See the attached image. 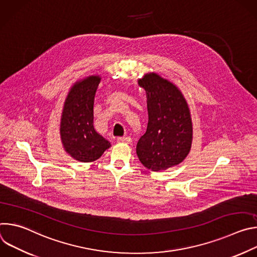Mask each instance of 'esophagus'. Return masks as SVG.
Wrapping results in <instances>:
<instances>
[{"mask_svg":"<svg viewBox=\"0 0 257 257\" xmlns=\"http://www.w3.org/2000/svg\"><path fill=\"white\" fill-rule=\"evenodd\" d=\"M118 142H122V143H130L132 141V139L128 136H124V137H118L117 138Z\"/></svg>","mask_w":257,"mask_h":257,"instance_id":"34e87169","label":"esophagus"}]
</instances>
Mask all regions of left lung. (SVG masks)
<instances>
[{
    "mask_svg": "<svg viewBox=\"0 0 257 257\" xmlns=\"http://www.w3.org/2000/svg\"><path fill=\"white\" fill-rule=\"evenodd\" d=\"M138 84L146 91L149 124L137 142V156L152 171L167 170L180 164L190 152L189 107L181 91L156 73L144 75Z\"/></svg>",
    "mask_w": 257,
    "mask_h": 257,
    "instance_id": "1",
    "label": "left lung"
}]
</instances>
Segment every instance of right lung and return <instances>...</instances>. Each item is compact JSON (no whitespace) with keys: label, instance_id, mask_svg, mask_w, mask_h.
Returning a JSON list of instances; mask_svg holds the SVG:
<instances>
[{"label":"right lung","instance_id":"right-lung-1","mask_svg":"<svg viewBox=\"0 0 257 257\" xmlns=\"http://www.w3.org/2000/svg\"><path fill=\"white\" fill-rule=\"evenodd\" d=\"M99 81L98 76H90L77 82L63 107L60 133L65 151L83 163L97 160L111 146L93 128V100Z\"/></svg>","mask_w":257,"mask_h":257}]
</instances>
